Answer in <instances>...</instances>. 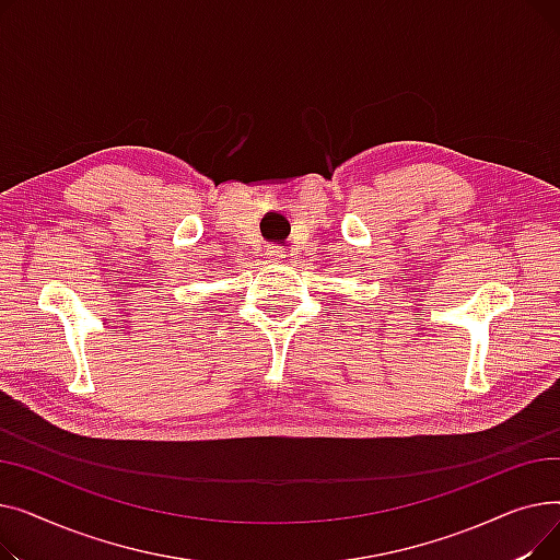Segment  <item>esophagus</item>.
Instances as JSON below:
<instances>
[{
    "label": "esophagus",
    "mask_w": 560,
    "mask_h": 560,
    "mask_svg": "<svg viewBox=\"0 0 560 560\" xmlns=\"http://www.w3.org/2000/svg\"><path fill=\"white\" fill-rule=\"evenodd\" d=\"M268 256H270V260H281V258H285V252L281 247H270Z\"/></svg>",
    "instance_id": "34e87169"
}]
</instances>
